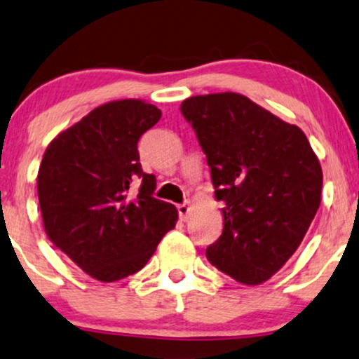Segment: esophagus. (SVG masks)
I'll use <instances>...</instances> for the list:
<instances>
[{
  "instance_id": "1",
  "label": "esophagus",
  "mask_w": 359,
  "mask_h": 359,
  "mask_svg": "<svg viewBox=\"0 0 359 359\" xmlns=\"http://www.w3.org/2000/svg\"><path fill=\"white\" fill-rule=\"evenodd\" d=\"M189 204H180L178 206V214H180V219L181 221H186L188 219V214H189Z\"/></svg>"
}]
</instances>
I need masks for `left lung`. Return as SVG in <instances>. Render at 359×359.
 <instances>
[{"mask_svg":"<svg viewBox=\"0 0 359 359\" xmlns=\"http://www.w3.org/2000/svg\"><path fill=\"white\" fill-rule=\"evenodd\" d=\"M181 114L208 158L214 196L224 203V227L206 249L208 260L244 285L267 282L318 211V156L297 125L236 92L189 97Z\"/></svg>","mask_w":359,"mask_h":359,"instance_id":"1","label":"left lung"}]
</instances>
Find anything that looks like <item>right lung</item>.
Instances as JSON below:
<instances>
[{
  "mask_svg": "<svg viewBox=\"0 0 359 359\" xmlns=\"http://www.w3.org/2000/svg\"><path fill=\"white\" fill-rule=\"evenodd\" d=\"M160 118L147 100H111L44 151L37 171L44 231L95 280L117 282L145 267L178 221L173 204L153 198L155 176L140 165L138 140ZM135 184L140 191L132 195Z\"/></svg>",
  "mask_w": 359,
  "mask_h": 359,
  "instance_id": "add662e5",
  "label": "right lung"
}]
</instances>
